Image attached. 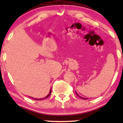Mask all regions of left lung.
<instances>
[{
	"label": "left lung",
	"instance_id": "obj_1",
	"mask_svg": "<svg viewBox=\"0 0 123 123\" xmlns=\"http://www.w3.org/2000/svg\"><path fill=\"white\" fill-rule=\"evenodd\" d=\"M75 93H76V95H77V96H79V97H80V98H82V99H84V100H87V99H88V98H85V97H81V96H80V95H78V93H77V92L76 91H75Z\"/></svg>",
	"mask_w": 123,
	"mask_h": 123
}]
</instances>
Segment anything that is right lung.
I'll list each match as a JSON object with an SVG mask.
<instances>
[{"instance_id":"right-lung-1","label":"right lung","mask_w":123,"mask_h":123,"mask_svg":"<svg viewBox=\"0 0 123 123\" xmlns=\"http://www.w3.org/2000/svg\"><path fill=\"white\" fill-rule=\"evenodd\" d=\"M51 93V88H50V92H49V94L48 95L46 96H45V97H43V98H33V97H30V96H29L30 97H31V98H33V99H35V100H43V99H45V98H48V97L50 95V94Z\"/></svg>"}]
</instances>
